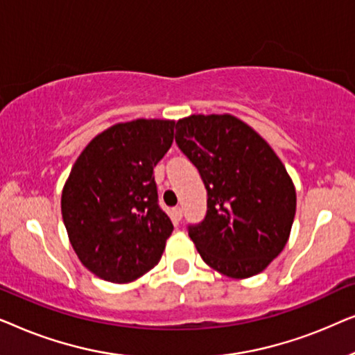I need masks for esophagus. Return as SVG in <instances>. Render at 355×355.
Segmentation results:
<instances>
[{
    "mask_svg": "<svg viewBox=\"0 0 355 355\" xmlns=\"http://www.w3.org/2000/svg\"><path fill=\"white\" fill-rule=\"evenodd\" d=\"M171 215L174 218V221H181L182 218V208L181 207H174L171 210Z\"/></svg>",
    "mask_w": 355,
    "mask_h": 355,
    "instance_id": "obj_1",
    "label": "esophagus"
}]
</instances>
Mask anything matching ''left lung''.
I'll return each instance as SVG.
<instances>
[{
	"mask_svg": "<svg viewBox=\"0 0 355 355\" xmlns=\"http://www.w3.org/2000/svg\"><path fill=\"white\" fill-rule=\"evenodd\" d=\"M176 144L207 189V215L189 226L203 261L237 279L263 271L284 249L295 215V189L284 164L231 114L179 119Z\"/></svg>",
	"mask_w": 355,
	"mask_h": 355,
	"instance_id": "obj_1",
	"label": "left lung"
}]
</instances>
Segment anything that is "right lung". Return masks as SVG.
<instances>
[{
    "instance_id": "1",
    "label": "right lung",
    "mask_w": 355,
    "mask_h": 355,
    "mask_svg": "<svg viewBox=\"0 0 355 355\" xmlns=\"http://www.w3.org/2000/svg\"><path fill=\"white\" fill-rule=\"evenodd\" d=\"M174 121L135 119L96 135L76 159L61 213L82 265L130 283L162 259L173 223L158 205L153 168L171 147Z\"/></svg>"
}]
</instances>
